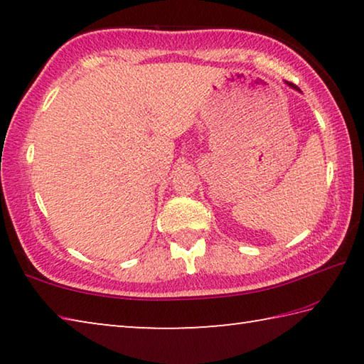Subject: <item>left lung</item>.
<instances>
[{"label":"left lung","mask_w":364,"mask_h":364,"mask_svg":"<svg viewBox=\"0 0 364 364\" xmlns=\"http://www.w3.org/2000/svg\"><path fill=\"white\" fill-rule=\"evenodd\" d=\"M287 83V86H291V88H294V90H297V91H300V88L299 86H295V85H292V83H289V82H286Z\"/></svg>","instance_id":"left-lung-1"}]
</instances>
